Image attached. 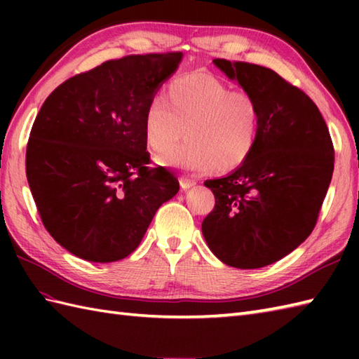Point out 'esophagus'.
Here are the masks:
<instances>
[{
	"instance_id": "esophagus-1",
	"label": "esophagus",
	"mask_w": 359,
	"mask_h": 359,
	"mask_svg": "<svg viewBox=\"0 0 359 359\" xmlns=\"http://www.w3.org/2000/svg\"><path fill=\"white\" fill-rule=\"evenodd\" d=\"M196 185V180L193 179H187V177H180V187L182 189H189L191 187Z\"/></svg>"
}]
</instances>
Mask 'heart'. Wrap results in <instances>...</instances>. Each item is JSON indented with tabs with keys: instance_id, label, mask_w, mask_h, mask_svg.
<instances>
[{
	"instance_id": "1",
	"label": "heart",
	"mask_w": 359,
	"mask_h": 359,
	"mask_svg": "<svg viewBox=\"0 0 359 359\" xmlns=\"http://www.w3.org/2000/svg\"><path fill=\"white\" fill-rule=\"evenodd\" d=\"M261 129V106L255 95L233 90L215 75L177 77L163 98L152 100L144 116V135L152 151L167 154L186 131L189 140L163 157L166 165L191 172L215 166L228 172L247 162Z\"/></svg>"
}]
</instances>
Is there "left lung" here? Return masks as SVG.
Listing matches in <instances>:
<instances>
[{"mask_svg":"<svg viewBox=\"0 0 359 359\" xmlns=\"http://www.w3.org/2000/svg\"><path fill=\"white\" fill-rule=\"evenodd\" d=\"M261 106L255 151L238 170L205 182L215 208L203 219L210 250L236 269H261L292 253L318 222L334 151L313 100L269 67L212 60Z\"/></svg>","mask_w":359,"mask_h":359,"instance_id":"left-lung-1","label":"left lung"}]
</instances>
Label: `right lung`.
<instances>
[{
    "label": "right lung",
    "instance_id": "1",
    "mask_svg": "<svg viewBox=\"0 0 359 359\" xmlns=\"http://www.w3.org/2000/svg\"><path fill=\"white\" fill-rule=\"evenodd\" d=\"M180 52L109 60L46 98L30 129L26 175L46 230L89 262H116L139 247L163 202L179 191L151 163L144 116Z\"/></svg>",
    "mask_w": 359,
    "mask_h": 359
}]
</instances>
